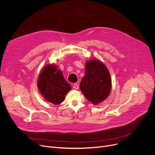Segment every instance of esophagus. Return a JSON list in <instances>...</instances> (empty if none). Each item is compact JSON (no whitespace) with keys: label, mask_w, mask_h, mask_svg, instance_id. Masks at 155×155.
Listing matches in <instances>:
<instances>
[{"label":"esophagus","mask_w":155,"mask_h":155,"mask_svg":"<svg viewBox=\"0 0 155 155\" xmlns=\"http://www.w3.org/2000/svg\"><path fill=\"white\" fill-rule=\"evenodd\" d=\"M74 88H75V90H78L79 89V86L78 84L77 83H74Z\"/></svg>","instance_id":"obj_1"}]
</instances>
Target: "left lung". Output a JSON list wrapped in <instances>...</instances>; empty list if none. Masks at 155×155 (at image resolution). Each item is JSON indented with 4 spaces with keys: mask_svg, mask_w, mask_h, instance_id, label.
I'll use <instances>...</instances> for the list:
<instances>
[{
    "mask_svg": "<svg viewBox=\"0 0 155 155\" xmlns=\"http://www.w3.org/2000/svg\"><path fill=\"white\" fill-rule=\"evenodd\" d=\"M80 87L93 104L96 105L104 101L112 90V79L106 65L97 59L88 60L85 64V75Z\"/></svg>",
    "mask_w": 155,
    "mask_h": 155,
    "instance_id": "obj_1",
    "label": "left lung"
}]
</instances>
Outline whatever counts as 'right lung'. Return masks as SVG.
Segmentation results:
<instances>
[{"label":"right lung","instance_id":"1","mask_svg":"<svg viewBox=\"0 0 155 155\" xmlns=\"http://www.w3.org/2000/svg\"><path fill=\"white\" fill-rule=\"evenodd\" d=\"M37 87L44 99L56 105L62 103L72 89L62 71L54 64H47L42 69L38 77Z\"/></svg>","mask_w":155,"mask_h":155}]
</instances>
